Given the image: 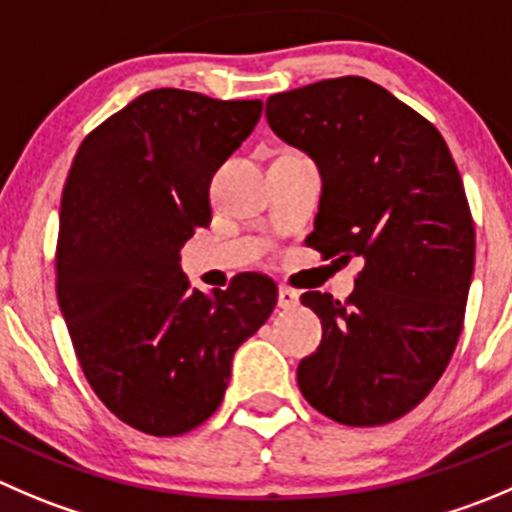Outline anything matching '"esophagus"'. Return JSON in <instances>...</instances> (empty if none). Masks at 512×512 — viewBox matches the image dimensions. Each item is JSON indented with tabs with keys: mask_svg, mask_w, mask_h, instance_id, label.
Here are the masks:
<instances>
[{
	"mask_svg": "<svg viewBox=\"0 0 512 512\" xmlns=\"http://www.w3.org/2000/svg\"><path fill=\"white\" fill-rule=\"evenodd\" d=\"M279 306L281 309H294V306H299V291H294L291 286H279Z\"/></svg>",
	"mask_w": 512,
	"mask_h": 512,
	"instance_id": "obj_1",
	"label": "esophagus"
}]
</instances>
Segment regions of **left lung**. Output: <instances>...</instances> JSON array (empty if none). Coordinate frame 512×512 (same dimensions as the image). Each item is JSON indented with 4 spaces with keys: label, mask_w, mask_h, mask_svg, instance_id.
Masks as SVG:
<instances>
[{
    "label": "left lung",
    "mask_w": 512,
    "mask_h": 512,
    "mask_svg": "<svg viewBox=\"0 0 512 512\" xmlns=\"http://www.w3.org/2000/svg\"><path fill=\"white\" fill-rule=\"evenodd\" d=\"M266 118L321 170L309 246L364 259L344 304L301 294L321 319L319 349L296 369L301 394L349 427L397 420L442 377L465 321L475 226L460 170L440 130L367 77L271 95Z\"/></svg>",
    "instance_id": "obj_1"
}]
</instances>
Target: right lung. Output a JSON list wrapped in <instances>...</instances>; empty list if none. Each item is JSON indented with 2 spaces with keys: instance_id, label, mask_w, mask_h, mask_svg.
Instances as JSON below:
<instances>
[{
  "instance_id": "1",
  "label": "right lung",
  "mask_w": 512,
  "mask_h": 512,
  "mask_svg": "<svg viewBox=\"0 0 512 512\" xmlns=\"http://www.w3.org/2000/svg\"><path fill=\"white\" fill-rule=\"evenodd\" d=\"M261 107L150 90L97 125L67 173L57 301L92 392L145 435L203 425L226 394L236 349L276 306L269 276L238 274L208 296L178 264L180 246L211 223L213 173Z\"/></svg>"
}]
</instances>
